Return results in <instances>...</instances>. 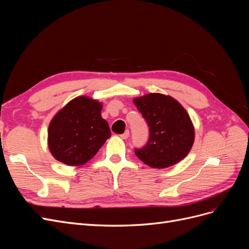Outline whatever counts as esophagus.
<instances>
[{"mask_svg":"<svg viewBox=\"0 0 249 249\" xmlns=\"http://www.w3.org/2000/svg\"><path fill=\"white\" fill-rule=\"evenodd\" d=\"M129 135H130V132L129 131H125L124 134L120 135V137H122L123 139H126L127 137H129Z\"/></svg>","mask_w":249,"mask_h":249,"instance_id":"34e87169","label":"esophagus"}]
</instances>
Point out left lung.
I'll return each mask as SVG.
<instances>
[{
    "instance_id": "obj_1",
    "label": "left lung",
    "mask_w": 249,
    "mask_h": 249,
    "mask_svg": "<svg viewBox=\"0 0 249 249\" xmlns=\"http://www.w3.org/2000/svg\"><path fill=\"white\" fill-rule=\"evenodd\" d=\"M149 127L147 142L135 148L139 159L153 168L177 164L190 152L194 127L187 111L173 97L149 93L134 100Z\"/></svg>"
}]
</instances>
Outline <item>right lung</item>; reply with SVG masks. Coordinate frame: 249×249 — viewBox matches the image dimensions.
<instances>
[{
    "label": "right lung",
    "instance_id": "right-lung-1",
    "mask_svg": "<svg viewBox=\"0 0 249 249\" xmlns=\"http://www.w3.org/2000/svg\"><path fill=\"white\" fill-rule=\"evenodd\" d=\"M101 111V103L79 96L57 113L48 131L49 148L55 159L79 166L94 157L111 136Z\"/></svg>",
    "mask_w": 249,
    "mask_h": 249
}]
</instances>
